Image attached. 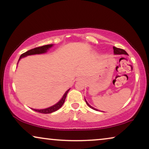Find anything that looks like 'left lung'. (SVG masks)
<instances>
[{
  "label": "left lung",
  "instance_id": "left-lung-1",
  "mask_svg": "<svg viewBox=\"0 0 149 149\" xmlns=\"http://www.w3.org/2000/svg\"><path fill=\"white\" fill-rule=\"evenodd\" d=\"M113 49H114V53L115 54H126V55H128L127 53L126 52V51H125L124 49H120V48H118V47H113ZM85 102H86V104L88 105V106L90 107L91 108H92V109H93V110H97V109L93 108L92 106H90V105L88 104V102H86V100H85Z\"/></svg>",
  "mask_w": 149,
  "mask_h": 149
}]
</instances>
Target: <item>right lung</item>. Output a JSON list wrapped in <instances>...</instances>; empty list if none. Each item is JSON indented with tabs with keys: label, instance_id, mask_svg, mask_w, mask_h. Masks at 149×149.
Instances as JSON below:
<instances>
[{
	"label": "right lung",
	"instance_id": "obj_1",
	"mask_svg": "<svg viewBox=\"0 0 149 149\" xmlns=\"http://www.w3.org/2000/svg\"><path fill=\"white\" fill-rule=\"evenodd\" d=\"M52 45H53L52 44L45 45H43V46L37 47H35V48L30 49V50L26 52H24V53H23V54L20 56V57H19V60L20 58H22V57L29 56V55L42 54V53L46 52V51L47 50V49H48L49 48H50V47L52 46ZM69 91V90H67L66 92H65V93L64 94V95H63L62 99H61V100L59 101V102L57 103V104L54 105V106L49 107V108H45V109H42V110H36V109H33V110L36 111V112H37L43 113V114H49V113L54 112H55V111L58 110L59 108H61V107H62L63 104L65 103V99H66L67 95V93H68Z\"/></svg>",
	"mask_w": 149,
	"mask_h": 149
}]
</instances>
